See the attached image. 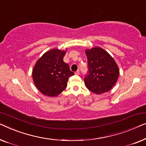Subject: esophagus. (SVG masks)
<instances>
[{"label":"esophagus","mask_w":146,"mask_h":146,"mask_svg":"<svg viewBox=\"0 0 146 146\" xmlns=\"http://www.w3.org/2000/svg\"><path fill=\"white\" fill-rule=\"evenodd\" d=\"M75 75H79V74H80L79 70H77V71H76V72L75 73Z\"/></svg>","instance_id":"1"}]
</instances>
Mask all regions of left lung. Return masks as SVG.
Masks as SVG:
<instances>
[{
    "label": "left lung",
    "mask_w": 146,
    "mask_h": 146,
    "mask_svg": "<svg viewBox=\"0 0 146 146\" xmlns=\"http://www.w3.org/2000/svg\"><path fill=\"white\" fill-rule=\"evenodd\" d=\"M88 73L84 78L86 87L96 94L112 89L118 80L119 69L114 59L100 48L86 50Z\"/></svg>",
    "instance_id": "8db88e82"
}]
</instances>
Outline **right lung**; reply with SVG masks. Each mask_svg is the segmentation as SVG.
Here are the masks:
<instances>
[{
	"label": "right lung",
	"mask_w": 146,
	"mask_h": 146,
	"mask_svg": "<svg viewBox=\"0 0 146 146\" xmlns=\"http://www.w3.org/2000/svg\"><path fill=\"white\" fill-rule=\"evenodd\" d=\"M64 51L53 49L38 59L33 69L35 85L42 94L55 96L64 91L69 77L74 75L67 63L63 61Z\"/></svg>",
	"instance_id": "add662e5"
}]
</instances>
